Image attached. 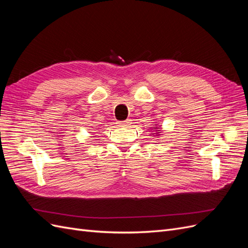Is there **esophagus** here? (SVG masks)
Instances as JSON below:
<instances>
[{
  "instance_id": "obj_1",
  "label": "esophagus",
  "mask_w": 248,
  "mask_h": 248,
  "mask_svg": "<svg viewBox=\"0 0 248 248\" xmlns=\"http://www.w3.org/2000/svg\"><path fill=\"white\" fill-rule=\"evenodd\" d=\"M117 124L120 127H129L131 124V121L128 119V120H125V121H119Z\"/></svg>"
}]
</instances>
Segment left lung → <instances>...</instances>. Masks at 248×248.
Here are the masks:
<instances>
[{
	"label": "left lung",
	"mask_w": 248,
	"mask_h": 248,
	"mask_svg": "<svg viewBox=\"0 0 248 248\" xmlns=\"http://www.w3.org/2000/svg\"><path fill=\"white\" fill-rule=\"evenodd\" d=\"M153 130H155V133H152V134H155L156 137H159L160 133H161V128L160 127H152Z\"/></svg>",
	"instance_id": "8db88e82"
}]
</instances>
